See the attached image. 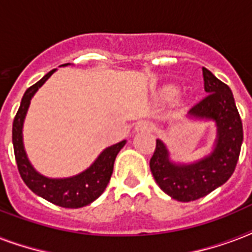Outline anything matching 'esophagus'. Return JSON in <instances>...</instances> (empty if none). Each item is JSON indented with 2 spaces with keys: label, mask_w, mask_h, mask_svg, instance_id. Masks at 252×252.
I'll list each match as a JSON object with an SVG mask.
<instances>
[{
  "label": "esophagus",
  "mask_w": 252,
  "mask_h": 252,
  "mask_svg": "<svg viewBox=\"0 0 252 252\" xmlns=\"http://www.w3.org/2000/svg\"><path fill=\"white\" fill-rule=\"evenodd\" d=\"M154 125L150 121H140L139 124L136 125V131H153Z\"/></svg>",
  "instance_id": "esophagus-1"
}]
</instances>
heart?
<instances>
[{"instance_id":"1","label":"heart","mask_w":252,"mask_h":252,"mask_svg":"<svg viewBox=\"0 0 252 252\" xmlns=\"http://www.w3.org/2000/svg\"><path fill=\"white\" fill-rule=\"evenodd\" d=\"M176 92L177 89L175 87H168V88H165L164 89V97H167V98H171V97H173V95L176 94Z\"/></svg>"}]
</instances>
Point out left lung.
<instances>
[{
    "instance_id": "8db88e82",
    "label": "left lung",
    "mask_w": 252,
    "mask_h": 252,
    "mask_svg": "<svg viewBox=\"0 0 252 252\" xmlns=\"http://www.w3.org/2000/svg\"><path fill=\"white\" fill-rule=\"evenodd\" d=\"M206 97L188 112L197 120H212L217 125L213 151L190 164H176L169 159L165 144L157 139L150 168L158 185L181 202L198 200L229 180L237 167L243 142V127L230 88L206 68H202Z\"/></svg>"
}]
</instances>
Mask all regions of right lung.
Wrapping results in <instances>:
<instances>
[{
  "label": "right lung",
  "instance_id": "right-lung-1",
  "mask_svg": "<svg viewBox=\"0 0 252 252\" xmlns=\"http://www.w3.org/2000/svg\"><path fill=\"white\" fill-rule=\"evenodd\" d=\"M55 71L56 69H52L43 76L38 83L29 88L23 94L21 106L13 122V146H14L15 161L22 180L35 194L62 208L77 209L89 205L102 194L112 177L114 160L121 148L126 144V140L105 148L89 168L76 176L65 177V179H50L36 172L27 159L26 151L23 147V121L26 117L27 109L30 106L32 95Z\"/></svg>",
  "mask_w": 252,
  "mask_h": 252
}]
</instances>
